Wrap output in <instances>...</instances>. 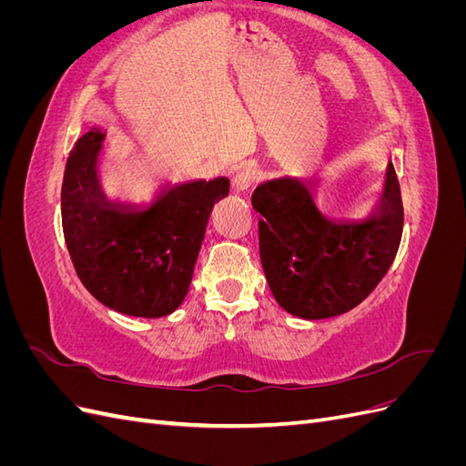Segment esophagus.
Instances as JSON below:
<instances>
[{"label": "esophagus", "mask_w": 466, "mask_h": 466, "mask_svg": "<svg viewBox=\"0 0 466 466\" xmlns=\"http://www.w3.org/2000/svg\"><path fill=\"white\" fill-rule=\"evenodd\" d=\"M257 180V173H255V168H248V167H245V168H241V171H238L235 177H233V192L235 194H243V192H247L250 187H252V182Z\"/></svg>", "instance_id": "obj_1"}]
</instances>
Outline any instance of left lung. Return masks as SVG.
<instances>
[{"label": "left lung", "instance_id": "1", "mask_svg": "<svg viewBox=\"0 0 466 466\" xmlns=\"http://www.w3.org/2000/svg\"><path fill=\"white\" fill-rule=\"evenodd\" d=\"M260 214V262L278 305L305 320L330 319L360 305L385 278L402 237V198L392 163L383 198L363 221H334L311 182L274 177L252 192Z\"/></svg>", "mask_w": 466, "mask_h": 466}]
</instances>
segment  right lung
<instances>
[{"instance_id": "right-lung-1", "label": "right lung", "mask_w": 466, "mask_h": 466, "mask_svg": "<svg viewBox=\"0 0 466 466\" xmlns=\"http://www.w3.org/2000/svg\"><path fill=\"white\" fill-rule=\"evenodd\" d=\"M106 132L77 139L66 163L62 228L81 284L120 315L159 319L177 311L214 206L229 178L163 180L147 200L115 198L101 177Z\"/></svg>"}]
</instances>
